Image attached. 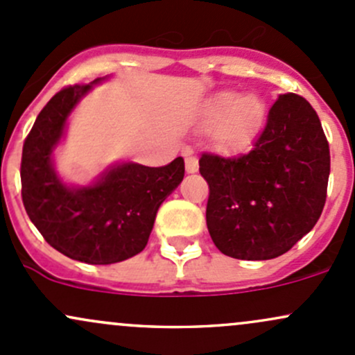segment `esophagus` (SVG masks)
I'll return each instance as SVG.
<instances>
[{
  "mask_svg": "<svg viewBox=\"0 0 355 355\" xmlns=\"http://www.w3.org/2000/svg\"><path fill=\"white\" fill-rule=\"evenodd\" d=\"M198 159L193 157V155H189V157H186V173L189 174H194L198 171Z\"/></svg>",
  "mask_w": 355,
  "mask_h": 355,
  "instance_id": "obj_1",
  "label": "esophagus"
}]
</instances>
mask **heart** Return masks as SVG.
Here are the masks:
<instances>
[{
  "instance_id": "obj_1",
  "label": "heart",
  "mask_w": 355,
  "mask_h": 355,
  "mask_svg": "<svg viewBox=\"0 0 355 355\" xmlns=\"http://www.w3.org/2000/svg\"><path fill=\"white\" fill-rule=\"evenodd\" d=\"M208 116L220 125V144L230 152L247 148L262 130L266 121V106L254 94L239 96L232 91L218 93L208 105Z\"/></svg>"
}]
</instances>
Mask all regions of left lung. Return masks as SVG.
<instances>
[{
    "label": "left lung",
    "instance_id": "8db88e82",
    "mask_svg": "<svg viewBox=\"0 0 355 355\" xmlns=\"http://www.w3.org/2000/svg\"><path fill=\"white\" fill-rule=\"evenodd\" d=\"M247 154L203 152L208 182L207 225L220 252L266 261L288 252L322 215L330 174V148L313 106L281 94Z\"/></svg>",
    "mask_w": 355,
    "mask_h": 355
}]
</instances>
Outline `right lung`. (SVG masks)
<instances>
[{
  "mask_svg": "<svg viewBox=\"0 0 355 355\" xmlns=\"http://www.w3.org/2000/svg\"><path fill=\"white\" fill-rule=\"evenodd\" d=\"M89 87H62L42 108L24 142L21 200L45 242L60 254L87 264H115L146 249L155 213L184 178V161L178 157L161 167L127 162L89 188L62 184L52 169V148Z\"/></svg>",
  "mask_w": 355,
  "mask_h": 355,
  "instance_id": "obj_1",
  "label": "right lung"
}]
</instances>
